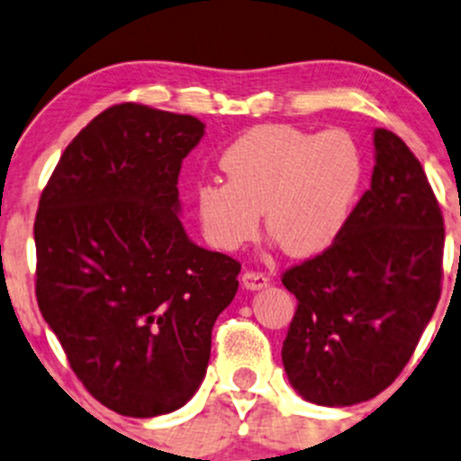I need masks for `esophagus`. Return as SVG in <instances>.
<instances>
[{"mask_svg": "<svg viewBox=\"0 0 461 461\" xmlns=\"http://www.w3.org/2000/svg\"><path fill=\"white\" fill-rule=\"evenodd\" d=\"M269 278L263 272H254V269H245L243 272V285L248 290H260V287H267Z\"/></svg>", "mask_w": 461, "mask_h": 461, "instance_id": "esophagus-1", "label": "esophagus"}]
</instances>
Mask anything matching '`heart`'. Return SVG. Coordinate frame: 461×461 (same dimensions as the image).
<instances>
[{"label":"heart","instance_id":"b5f03b06","mask_svg":"<svg viewBox=\"0 0 461 461\" xmlns=\"http://www.w3.org/2000/svg\"><path fill=\"white\" fill-rule=\"evenodd\" d=\"M227 183L194 194L204 239L234 252L265 227L292 257H314L346 231L366 178V160L343 129L312 133L294 124H260L221 153Z\"/></svg>","mask_w":461,"mask_h":461}]
</instances>
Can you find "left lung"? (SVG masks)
<instances>
[{"mask_svg": "<svg viewBox=\"0 0 461 461\" xmlns=\"http://www.w3.org/2000/svg\"><path fill=\"white\" fill-rule=\"evenodd\" d=\"M341 239L285 269L296 312L283 366L319 406H352L388 388L411 361L441 294L444 216L424 167L388 129Z\"/></svg>", "mask_w": 461, "mask_h": 461, "instance_id": "1", "label": "left lung"}]
</instances>
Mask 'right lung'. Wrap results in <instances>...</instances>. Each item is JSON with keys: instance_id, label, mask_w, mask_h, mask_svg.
<instances>
[{"instance_id": "add662e5", "label": "right lung", "mask_w": 461, "mask_h": 461, "mask_svg": "<svg viewBox=\"0 0 461 461\" xmlns=\"http://www.w3.org/2000/svg\"><path fill=\"white\" fill-rule=\"evenodd\" d=\"M204 124L124 102L64 149L35 216V296L71 370L124 417L178 411L207 370L240 263L180 222L178 174Z\"/></svg>"}]
</instances>
